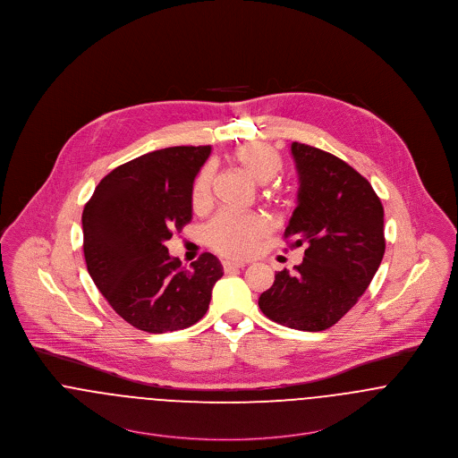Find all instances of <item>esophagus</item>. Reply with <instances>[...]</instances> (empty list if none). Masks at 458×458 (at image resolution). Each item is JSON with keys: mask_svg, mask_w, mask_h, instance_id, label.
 Masks as SVG:
<instances>
[{"mask_svg": "<svg viewBox=\"0 0 458 458\" xmlns=\"http://www.w3.org/2000/svg\"><path fill=\"white\" fill-rule=\"evenodd\" d=\"M222 267H224V271H225V273H233V271H236V269H243V267H245V264H243V262L224 260V262H222Z\"/></svg>", "mask_w": 458, "mask_h": 458, "instance_id": "esophagus-1", "label": "esophagus"}]
</instances>
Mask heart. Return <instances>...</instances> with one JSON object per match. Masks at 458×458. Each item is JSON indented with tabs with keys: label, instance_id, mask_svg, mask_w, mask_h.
<instances>
[{
	"label": "heart",
	"instance_id": "heart-1",
	"mask_svg": "<svg viewBox=\"0 0 458 458\" xmlns=\"http://www.w3.org/2000/svg\"><path fill=\"white\" fill-rule=\"evenodd\" d=\"M233 165L242 169L250 180L259 185L273 182L284 169L282 156L259 143H250L238 147L231 154ZM211 182L213 169L207 166L201 169L192 189V205L201 209L208 207L211 199ZM269 234V224L257 215H233L224 213L216 216L207 227V240L209 247L225 257H245L253 251L257 243Z\"/></svg>",
	"mask_w": 458,
	"mask_h": 458
}]
</instances>
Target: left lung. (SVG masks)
I'll list each match as a JSON object with an SVG mask.
<instances>
[{
    "label": "left lung",
    "instance_id": "left-lung-1",
    "mask_svg": "<svg viewBox=\"0 0 458 458\" xmlns=\"http://www.w3.org/2000/svg\"><path fill=\"white\" fill-rule=\"evenodd\" d=\"M297 207L285 238L304 259L275 275L259 308L276 324L318 333L333 327L369 287L385 253L383 207L371 183L329 152L293 141Z\"/></svg>",
    "mask_w": 458,
    "mask_h": 458
}]
</instances>
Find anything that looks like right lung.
<instances>
[{
	"instance_id": "obj_1",
	"label": "right lung",
	"mask_w": 458,
	"mask_h": 458,
	"mask_svg": "<svg viewBox=\"0 0 458 458\" xmlns=\"http://www.w3.org/2000/svg\"><path fill=\"white\" fill-rule=\"evenodd\" d=\"M211 147H169L108 173L82 213L87 271L108 304L145 333L199 322L224 269L205 251L191 269L167 240L192 218V185Z\"/></svg>"
}]
</instances>
